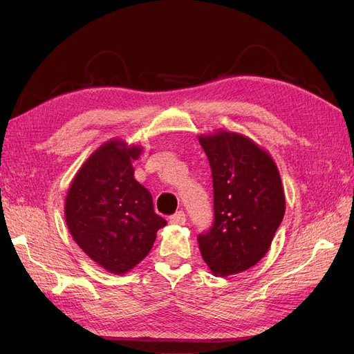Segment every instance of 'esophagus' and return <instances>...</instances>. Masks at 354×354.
<instances>
[{
    "mask_svg": "<svg viewBox=\"0 0 354 354\" xmlns=\"http://www.w3.org/2000/svg\"><path fill=\"white\" fill-rule=\"evenodd\" d=\"M169 222L172 223V225H183V223L186 222V214L183 212H177L169 218Z\"/></svg>",
    "mask_w": 354,
    "mask_h": 354,
    "instance_id": "34e87169",
    "label": "esophagus"
}]
</instances>
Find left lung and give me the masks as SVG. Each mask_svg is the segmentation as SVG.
Here are the masks:
<instances>
[{
    "instance_id": "1",
    "label": "left lung",
    "mask_w": 354,
    "mask_h": 354,
    "mask_svg": "<svg viewBox=\"0 0 354 354\" xmlns=\"http://www.w3.org/2000/svg\"><path fill=\"white\" fill-rule=\"evenodd\" d=\"M198 141L212 168L214 210L198 246L213 274L230 277L251 269L269 251L286 195L277 163L251 138L219 129Z\"/></svg>"
}]
</instances>
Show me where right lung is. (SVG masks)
<instances>
[{
    "label": "right lung",
    "instance_id": "1",
    "mask_svg": "<svg viewBox=\"0 0 354 354\" xmlns=\"http://www.w3.org/2000/svg\"><path fill=\"white\" fill-rule=\"evenodd\" d=\"M141 145L109 140L93 151L72 180L64 204L75 242L103 269L123 274L141 263L167 221L151 194L133 177Z\"/></svg>",
    "mask_w": 354,
    "mask_h": 354
}]
</instances>
